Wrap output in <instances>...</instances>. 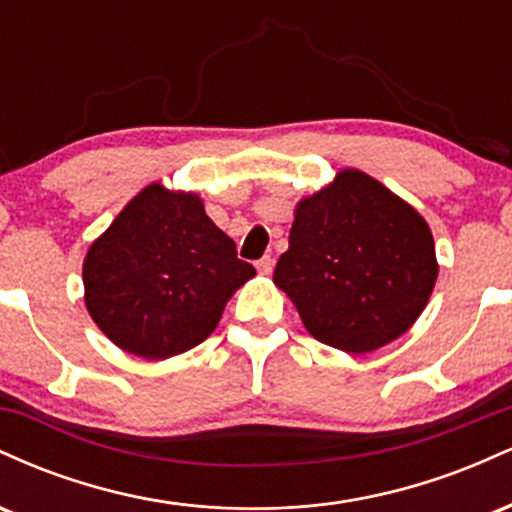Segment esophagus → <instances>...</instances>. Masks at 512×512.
<instances>
[{
  "label": "esophagus",
  "mask_w": 512,
  "mask_h": 512,
  "mask_svg": "<svg viewBox=\"0 0 512 512\" xmlns=\"http://www.w3.org/2000/svg\"><path fill=\"white\" fill-rule=\"evenodd\" d=\"M272 269H274V260H272V257H269V255H264L262 260L257 262V272L264 274V276L272 274Z\"/></svg>",
  "instance_id": "obj_1"
}]
</instances>
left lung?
<instances>
[{"instance_id":"8db88e82","label":"left lung","mask_w":512,"mask_h":512,"mask_svg":"<svg viewBox=\"0 0 512 512\" xmlns=\"http://www.w3.org/2000/svg\"><path fill=\"white\" fill-rule=\"evenodd\" d=\"M438 279L424 216L380 180L344 168L293 209L274 284L317 342L368 354L419 320Z\"/></svg>"}]
</instances>
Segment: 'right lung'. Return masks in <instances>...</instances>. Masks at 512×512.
<instances>
[{
	"instance_id": "add662e5",
	"label": "right lung",
	"mask_w": 512,
	"mask_h": 512,
	"mask_svg": "<svg viewBox=\"0 0 512 512\" xmlns=\"http://www.w3.org/2000/svg\"><path fill=\"white\" fill-rule=\"evenodd\" d=\"M252 276L202 197L151 182L88 248L84 301L115 346L163 361L202 344Z\"/></svg>"
}]
</instances>
